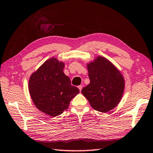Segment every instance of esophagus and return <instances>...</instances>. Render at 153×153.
Segmentation results:
<instances>
[{
	"mask_svg": "<svg viewBox=\"0 0 153 153\" xmlns=\"http://www.w3.org/2000/svg\"><path fill=\"white\" fill-rule=\"evenodd\" d=\"M78 88L79 90V91L81 92L82 91V85H79V86H78Z\"/></svg>",
	"mask_w": 153,
	"mask_h": 153,
	"instance_id": "esophagus-1",
	"label": "esophagus"
}]
</instances>
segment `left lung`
Instances as JSON below:
<instances>
[{"label": "left lung", "mask_w": 153, "mask_h": 153, "mask_svg": "<svg viewBox=\"0 0 153 153\" xmlns=\"http://www.w3.org/2000/svg\"><path fill=\"white\" fill-rule=\"evenodd\" d=\"M90 84L82 93L94 109L107 113L117 106L122 98L125 80L114 65L98 56L87 64Z\"/></svg>", "instance_id": "obj_1"}]
</instances>
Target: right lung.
<instances>
[{
  "label": "right lung",
  "mask_w": 153,
  "mask_h": 153,
  "mask_svg": "<svg viewBox=\"0 0 153 153\" xmlns=\"http://www.w3.org/2000/svg\"><path fill=\"white\" fill-rule=\"evenodd\" d=\"M65 63L53 57L46 61L29 80V92L38 109L56 117L69 107V103L79 92L71 84L70 78L63 72Z\"/></svg>",
  "instance_id": "obj_1"
}]
</instances>
